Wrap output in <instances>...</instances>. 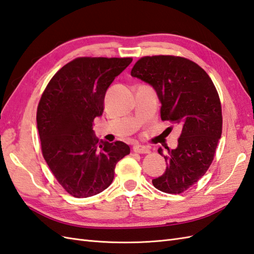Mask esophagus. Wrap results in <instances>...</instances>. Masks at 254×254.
I'll return each instance as SVG.
<instances>
[{
	"instance_id": "esophagus-1",
	"label": "esophagus",
	"mask_w": 254,
	"mask_h": 254,
	"mask_svg": "<svg viewBox=\"0 0 254 254\" xmlns=\"http://www.w3.org/2000/svg\"><path fill=\"white\" fill-rule=\"evenodd\" d=\"M133 150L135 152H137V154H148V152L150 151V148L148 146L136 144V145L133 146Z\"/></svg>"
}]
</instances>
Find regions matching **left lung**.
Instances as JSON below:
<instances>
[{
    "label": "left lung",
    "instance_id": "1",
    "mask_svg": "<svg viewBox=\"0 0 254 254\" xmlns=\"http://www.w3.org/2000/svg\"><path fill=\"white\" fill-rule=\"evenodd\" d=\"M131 75L156 91L161 119L182 128L175 149L168 147L164 156L159 147L167 169L152 180L159 190L181 193L202 178L214 158L223 122L219 94L208 73L183 57H143L134 64Z\"/></svg>",
    "mask_w": 254,
    "mask_h": 254
}]
</instances>
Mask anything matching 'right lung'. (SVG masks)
Segmentation results:
<instances>
[{"instance_id": "1", "label": "right lung", "mask_w": 254, "mask_h": 254, "mask_svg": "<svg viewBox=\"0 0 254 254\" xmlns=\"http://www.w3.org/2000/svg\"><path fill=\"white\" fill-rule=\"evenodd\" d=\"M132 58L80 57L58 70L40 99L37 125L42 154L58 183L75 198L105 190L118 161L129 154L123 141L98 140L93 121L104 111L106 91Z\"/></svg>"}]
</instances>
